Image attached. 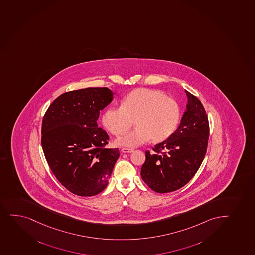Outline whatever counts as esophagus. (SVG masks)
<instances>
[{
    "label": "esophagus",
    "instance_id": "obj_1",
    "mask_svg": "<svg viewBox=\"0 0 255 255\" xmlns=\"http://www.w3.org/2000/svg\"><path fill=\"white\" fill-rule=\"evenodd\" d=\"M122 152H123L124 153H130V152H134V149L124 147V148H122Z\"/></svg>",
    "mask_w": 255,
    "mask_h": 255
}]
</instances>
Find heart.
<instances>
[{
	"mask_svg": "<svg viewBox=\"0 0 255 255\" xmlns=\"http://www.w3.org/2000/svg\"><path fill=\"white\" fill-rule=\"evenodd\" d=\"M135 121L136 129L120 136L119 146L136 147L166 140L180 121V108L173 98L154 89L139 88L126 95L120 107L107 109L103 123L112 134L126 133Z\"/></svg>",
	"mask_w": 255,
	"mask_h": 255,
	"instance_id": "1",
	"label": "heart"
}]
</instances>
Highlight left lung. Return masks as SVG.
Returning a JSON list of instances; mask_svg holds the SVG:
<instances>
[{
  "instance_id": "1",
  "label": "left lung",
  "mask_w": 255,
  "mask_h": 255,
  "mask_svg": "<svg viewBox=\"0 0 255 255\" xmlns=\"http://www.w3.org/2000/svg\"><path fill=\"white\" fill-rule=\"evenodd\" d=\"M185 92L186 112L177 129L167 140L155 145L152 152L146 151L140 169L144 182L158 193L174 192L185 186L206 154L209 136L206 111L198 98Z\"/></svg>"
}]
</instances>
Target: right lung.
Returning a JSON list of instances; mask_svg holds the SVG:
<instances>
[{
  "label": "right lung",
  "mask_w": 255,
  "mask_h": 255,
  "mask_svg": "<svg viewBox=\"0 0 255 255\" xmlns=\"http://www.w3.org/2000/svg\"><path fill=\"white\" fill-rule=\"evenodd\" d=\"M107 87L66 92L44 115L41 145L50 169L69 192L91 197L106 188L120 157L106 148L109 136L98 125L100 111L114 99Z\"/></svg>",
  "instance_id": "obj_1"
}]
</instances>
